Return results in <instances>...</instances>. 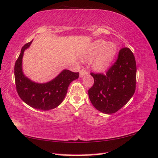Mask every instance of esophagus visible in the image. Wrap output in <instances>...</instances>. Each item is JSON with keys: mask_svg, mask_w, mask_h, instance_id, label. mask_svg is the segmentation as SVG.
<instances>
[{"mask_svg": "<svg viewBox=\"0 0 158 158\" xmlns=\"http://www.w3.org/2000/svg\"><path fill=\"white\" fill-rule=\"evenodd\" d=\"M87 74H88V72L87 71H85V69H81L79 73V76L80 77H83L84 75H86Z\"/></svg>", "mask_w": 158, "mask_h": 158, "instance_id": "34e87169", "label": "esophagus"}]
</instances>
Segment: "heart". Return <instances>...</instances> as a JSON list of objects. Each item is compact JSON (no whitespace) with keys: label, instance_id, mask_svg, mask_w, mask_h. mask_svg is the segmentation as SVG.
Masks as SVG:
<instances>
[{"label":"heart","instance_id":"heart-1","mask_svg":"<svg viewBox=\"0 0 158 158\" xmlns=\"http://www.w3.org/2000/svg\"><path fill=\"white\" fill-rule=\"evenodd\" d=\"M116 52V46L112 42H106L104 40H98L90 45L84 54L83 59L89 60L96 56L93 62V68L98 72H104L107 69Z\"/></svg>","mask_w":158,"mask_h":158}]
</instances>
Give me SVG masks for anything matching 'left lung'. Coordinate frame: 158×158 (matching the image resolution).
<instances>
[{
	"instance_id": "left-lung-1",
	"label": "left lung",
	"mask_w": 158,
	"mask_h": 158,
	"mask_svg": "<svg viewBox=\"0 0 158 158\" xmlns=\"http://www.w3.org/2000/svg\"><path fill=\"white\" fill-rule=\"evenodd\" d=\"M94 79L88 90L91 104L105 114L115 113L133 97L136 88L137 67L129 48H121L118 58L104 75L91 73Z\"/></svg>"
}]
</instances>
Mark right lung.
I'll return each mask as SVG.
<instances>
[{
	"label": "right lung",
	"instance_id": "obj_1",
	"mask_svg": "<svg viewBox=\"0 0 158 158\" xmlns=\"http://www.w3.org/2000/svg\"><path fill=\"white\" fill-rule=\"evenodd\" d=\"M31 42L32 41L28 42L22 47L15 64L17 91L21 100L31 107L44 111L49 110L62 103L67 94L69 84L79 78V73L65 69L56 78L46 83H35L29 79L22 71V58L25 50L28 48Z\"/></svg>",
	"mask_w": 158,
	"mask_h": 158
}]
</instances>
